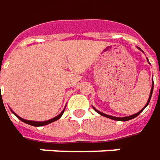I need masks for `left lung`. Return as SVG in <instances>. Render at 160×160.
<instances>
[{
    "mask_svg": "<svg viewBox=\"0 0 160 160\" xmlns=\"http://www.w3.org/2000/svg\"><path fill=\"white\" fill-rule=\"evenodd\" d=\"M140 49V48H139ZM147 60H148V58H147ZM152 92H153V81H152V89H151V93H150V96H149V99H148V102H147V103L145 104V106H144L141 110H140L139 112H138V113H136V114H134V115H132V116H129V117H112V116H108V115H107V114H104V113H102V112L99 111V110H97L96 108H94V107H93V108H94L95 111L97 112L98 114H100V115H102V117H108V118H109V119H112V120H116V121H122V122H125V121H129V120H131V119H133V118H135V117H137L138 115H139L141 112L144 110L145 108L147 107V105L149 104V102H150V100H151V98H152Z\"/></svg>",
    "mask_w": 160,
    "mask_h": 160,
    "instance_id": "8db88e82",
    "label": "left lung"
}]
</instances>
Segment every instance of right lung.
<instances>
[{
	"label": "right lung",
	"mask_w": 160,
	"mask_h": 160,
	"mask_svg": "<svg viewBox=\"0 0 160 160\" xmlns=\"http://www.w3.org/2000/svg\"><path fill=\"white\" fill-rule=\"evenodd\" d=\"M12 111V110H11ZM64 111H65V109H63V111L58 115V116H57L56 117H54V118H52V119H50V120H48V121H44V122H36V121H29V120H25V119H23V118H22V117H20L19 116H17L16 113H14V112L12 111V113L16 116L18 119H20L21 121L23 122H25V123H27V124H30V125H32V126H36V127H38V126H43V125H47V124H49V123H51V122H55L57 121V120H58L60 117H62V115H63V113H64Z\"/></svg>",
	"instance_id": "add662e5"
}]
</instances>
